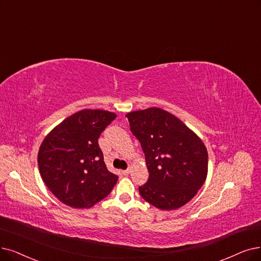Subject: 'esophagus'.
<instances>
[{
    "instance_id": "obj_1",
    "label": "esophagus",
    "mask_w": 261,
    "mask_h": 261,
    "mask_svg": "<svg viewBox=\"0 0 261 261\" xmlns=\"http://www.w3.org/2000/svg\"><path fill=\"white\" fill-rule=\"evenodd\" d=\"M130 170H132V169H130V168H128V169H126V170H123V171H122V173H123L124 175H128V174H129V172H130Z\"/></svg>"
}]
</instances>
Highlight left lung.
<instances>
[{"label":"left lung","instance_id":"left-lung-1","mask_svg":"<svg viewBox=\"0 0 261 261\" xmlns=\"http://www.w3.org/2000/svg\"><path fill=\"white\" fill-rule=\"evenodd\" d=\"M143 150L149 180L139 187L145 201L161 210H175L192 200L207 174L202 140L170 112L158 107L126 114Z\"/></svg>","mask_w":261,"mask_h":261}]
</instances>
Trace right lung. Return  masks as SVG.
<instances>
[{
    "instance_id": "obj_1",
    "label": "right lung",
    "mask_w": 261,
    "mask_h": 261,
    "mask_svg": "<svg viewBox=\"0 0 261 261\" xmlns=\"http://www.w3.org/2000/svg\"><path fill=\"white\" fill-rule=\"evenodd\" d=\"M117 114L80 110L62 121L41 142L37 163L41 179L64 204L83 209L107 197L118 181L110 172L98 138Z\"/></svg>"
}]
</instances>
